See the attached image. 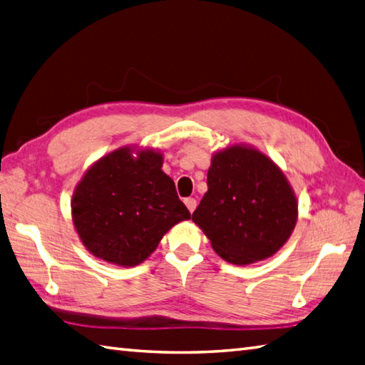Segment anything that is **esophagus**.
Here are the masks:
<instances>
[{
	"mask_svg": "<svg viewBox=\"0 0 365 365\" xmlns=\"http://www.w3.org/2000/svg\"><path fill=\"white\" fill-rule=\"evenodd\" d=\"M185 205H186V208L190 210V213H192L194 210H196V205H197V202H196V199H192V197H188V199H185Z\"/></svg>",
	"mask_w": 365,
	"mask_h": 365,
	"instance_id": "esophagus-1",
	"label": "esophagus"
}]
</instances>
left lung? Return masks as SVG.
<instances>
[{"instance_id":"8db88e82","label":"left lung","mask_w":365,"mask_h":365,"mask_svg":"<svg viewBox=\"0 0 365 365\" xmlns=\"http://www.w3.org/2000/svg\"><path fill=\"white\" fill-rule=\"evenodd\" d=\"M207 185L192 221L230 264L267 259L291 238L299 200L279 166L257 148L232 144L216 150Z\"/></svg>"}]
</instances>
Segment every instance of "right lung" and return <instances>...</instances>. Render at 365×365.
Listing matches in <instances>:
<instances>
[{
    "label": "right lung",
    "instance_id": "1",
    "mask_svg": "<svg viewBox=\"0 0 365 365\" xmlns=\"http://www.w3.org/2000/svg\"><path fill=\"white\" fill-rule=\"evenodd\" d=\"M163 152L123 146L93 163L76 185L71 217L93 257L133 267L171 228L191 219L163 173Z\"/></svg>",
    "mask_w": 365,
    "mask_h": 365
}]
</instances>
